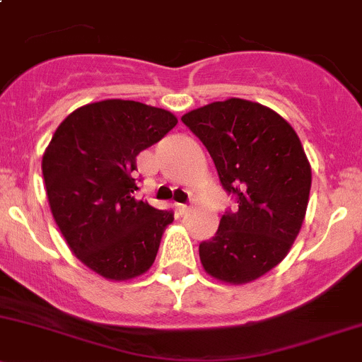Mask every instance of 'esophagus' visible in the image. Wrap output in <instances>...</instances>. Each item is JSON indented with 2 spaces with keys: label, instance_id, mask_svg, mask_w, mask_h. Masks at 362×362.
I'll return each instance as SVG.
<instances>
[{
  "label": "esophagus",
  "instance_id": "esophagus-1",
  "mask_svg": "<svg viewBox=\"0 0 362 362\" xmlns=\"http://www.w3.org/2000/svg\"><path fill=\"white\" fill-rule=\"evenodd\" d=\"M175 210H177L178 216H185V214H187L191 209H189L187 205H182V203H178V205H175Z\"/></svg>",
  "mask_w": 362,
  "mask_h": 362
}]
</instances>
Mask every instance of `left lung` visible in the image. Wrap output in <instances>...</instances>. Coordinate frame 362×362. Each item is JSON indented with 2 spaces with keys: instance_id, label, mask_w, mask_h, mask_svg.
Instances as JSON below:
<instances>
[{
  "instance_id": "obj_1",
  "label": "left lung",
  "mask_w": 362,
  "mask_h": 362,
  "mask_svg": "<svg viewBox=\"0 0 362 362\" xmlns=\"http://www.w3.org/2000/svg\"><path fill=\"white\" fill-rule=\"evenodd\" d=\"M182 122L237 202L199 244L203 269L224 283L255 281L288 255L306 216L311 166L299 136L276 111L244 99L206 104Z\"/></svg>"
}]
</instances>
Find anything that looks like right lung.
I'll return each instance as SVG.
<instances>
[{"mask_svg": "<svg viewBox=\"0 0 362 362\" xmlns=\"http://www.w3.org/2000/svg\"><path fill=\"white\" fill-rule=\"evenodd\" d=\"M177 117L136 100L86 104L59 124L42 157L49 206L70 251L106 279L145 274L171 210L134 198L136 157L177 125Z\"/></svg>", "mask_w": 362, "mask_h": 362, "instance_id": "obj_1", "label": "right lung"}]
</instances>
